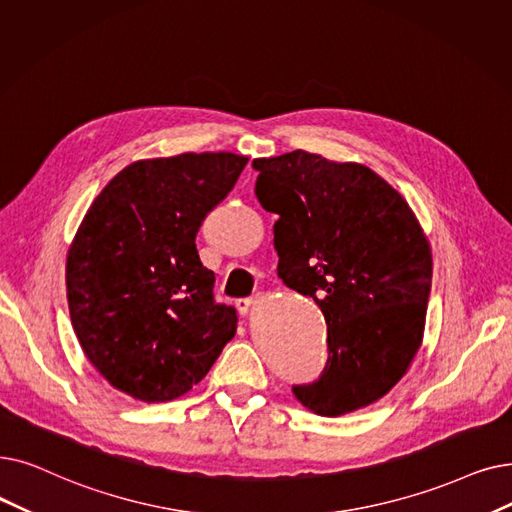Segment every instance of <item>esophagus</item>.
Returning a JSON list of instances; mask_svg holds the SVG:
<instances>
[{"instance_id":"34e87169","label":"esophagus","mask_w":512,"mask_h":512,"mask_svg":"<svg viewBox=\"0 0 512 512\" xmlns=\"http://www.w3.org/2000/svg\"><path fill=\"white\" fill-rule=\"evenodd\" d=\"M251 307H253V299L251 297H244V299H236V309L240 311V314L244 316V314H249L251 311Z\"/></svg>"}]
</instances>
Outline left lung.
I'll return each instance as SVG.
<instances>
[{
  "label": "left lung",
  "instance_id": "obj_1",
  "mask_svg": "<svg viewBox=\"0 0 512 512\" xmlns=\"http://www.w3.org/2000/svg\"><path fill=\"white\" fill-rule=\"evenodd\" d=\"M253 167L257 201L278 215V278L314 299L328 326L324 372L293 393L320 416L370 406L420 349L429 240L404 196L366 165L293 150Z\"/></svg>",
  "mask_w": 512,
  "mask_h": 512
}]
</instances>
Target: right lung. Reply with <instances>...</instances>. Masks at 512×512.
Instances as JSON below:
<instances>
[{"label":"right lung","instance_id":"1","mask_svg":"<svg viewBox=\"0 0 512 512\" xmlns=\"http://www.w3.org/2000/svg\"><path fill=\"white\" fill-rule=\"evenodd\" d=\"M247 161L184 152L131 163L96 196L71 242L66 299L81 349L140 402L188 393L236 335V309L215 303L196 232Z\"/></svg>","mask_w":512,"mask_h":512}]
</instances>
